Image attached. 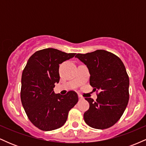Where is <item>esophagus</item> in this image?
Here are the masks:
<instances>
[{
  "mask_svg": "<svg viewBox=\"0 0 146 146\" xmlns=\"http://www.w3.org/2000/svg\"><path fill=\"white\" fill-rule=\"evenodd\" d=\"M78 98H79V100H83L84 99V97L80 94H78Z\"/></svg>",
  "mask_w": 146,
  "mask_h": 146,
  "instance_id": "esophagus-1",
  "label": "esophagus"
}]
</instances>
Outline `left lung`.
Listing matches in <instances>:
<instances>
[{
    "instance_id": "obj_1",
    "label": "left lung",
    "mask_w": 146,
    "mask_h": 146,
    "mask_svg": "<svg viewBox=\"0 0 146 146\" xmlns=\"http://www.w3.org/2000/svg\"><path fill=\"white\" fill-rule=\"evenodd\" d=\"M88 68L90 84L96 90V101L86 98L89 108L84 114L86 124L106 129L119 121L128 105L129 78L125 66L116 55L105 50L75 56Z\"/></svg>"
}]
</instances>
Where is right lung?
Instances as JSON below:
<instances>
[{
  "mask_svg": "<svg viewBox=\"0 0 146 146\" xmlns=\"http://www.w3.org/2000/svg\"><path fill=\"white\" fill-rule=\"evenodd\" d=\"M53 48L35 52L23 71L21 98L30 121L43 131L62 127L69 110L78 102V94H55V84L60 81L59 64L75 56Z\"/></svg>",
  "mask_w": 146,
  "mask_h": 146,
  "instance_id": "right-lung-1",
  "label": "right lung"
}]
</instances>
